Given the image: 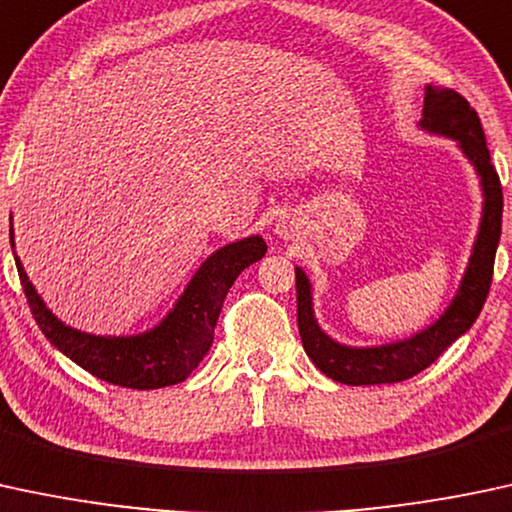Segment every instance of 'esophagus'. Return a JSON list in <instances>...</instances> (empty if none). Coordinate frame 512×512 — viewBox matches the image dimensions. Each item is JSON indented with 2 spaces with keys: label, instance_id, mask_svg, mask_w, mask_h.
<instances>
[{
  "label": "esophagus",
  "instance_id": "1",
  "mask_svg": "<svg viewBox=\"0 0 512 512\" xmlns=\"http://www.w3.org/2000/svg\"><path fill=\"white\" fill-rule=\"evenodd\" d=\"M278 234H283V237H287V232H290V227H287V222H278Z\"/></svg>",
  "mask_w": 512,
  "mask_h": 512
}]
</instances>
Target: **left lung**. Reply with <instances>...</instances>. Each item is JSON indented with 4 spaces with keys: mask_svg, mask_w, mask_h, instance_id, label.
<instances>
[{
    "mask_svg": "<svg viewBox=\"0 0 512 512\" xmlns=\"http://www.w3.org/2000/svg\"><path fill=\"white\" fill-rule=\"evenodd\" d=\"M418 125L433 135L459 142L462 154L479 174L484 210H481L479 234L474 239L472 256H469L467 271L462 275L455 300L440 314L438 321H433L428 329L413 333L411 338H404V341L370 348L346 346V343L333 341L329 333L321 331L317 319H314L312 283L302 268H295L297 326H300L304 353L333 382L360 387V384L404 382L418 375L428 365H433L462 333L469 331V326L479 317L488 287H491L493 261H496L498 239H501L503 188L491 164L481 120L467 99L459 96L455 89L428 84L426 99H423V118Z\"/></svg>",
    "mask_w": 512,
    "mask_h": 512,
    "instance_id": "8db88e82",
    "label": "left lung"
}]
</instances>
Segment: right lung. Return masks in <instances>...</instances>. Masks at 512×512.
Listing matches in <instances>:
<instances>
[{
	"label": "right lung",
	"instance_id": "right-lung-1",
	"mask_svg": "<svg viewBox=\"0 0 512 512\" xmlns=\"http://www.w3.org/2000/svg\"><path fill=\"white\" fill-rule=\"evenodd\" d=\"M9 234L14 246V229ZM266 249L258 234L217 249L195 271L174 309L154 329L135 336H94L67 326L45 307L19 256L14 258L33 319L60 353L103 382L128 389H162L186 380L208 355L229 287L244 268L266 256Z\"/></svg>",
	"mask_w": 512,
	"mask_h": 512
}]
</instances>
